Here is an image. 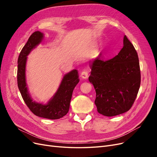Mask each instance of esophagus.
<instances>
[{
	"label": "esophagus",
	"instance_id": "1",
	"mask_svg": "<svg viewBox=\"0 0 157 157\" xmlns=\"http://www.w3.org/2000/svg\"><path fill=\"white\" fill-rule=\"evenodd\" d=\"M82 78H87L88 77V71L87 70H84L80 74Z\"/></svg>",
	"mask_w": 157,
	"mask_h": 157
}]
</instances>
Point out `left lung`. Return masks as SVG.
<instances>
[{"label":"left lung","instance_id":"left-lung-1","mask_svg":"<svg viewBox=\"0 0 157 157\" xmlns=\"http://www.w3.org/2000/svg\"><path fill=\"white\" fill-rule=\"evenodd\" d=\"M123 48L116 56L105 59L101 54L91 61L88 78L96 90L95 104L99 113L106 117L129 111L134 104L141 83L139 58L126 35Z\"/></svg>","mask_w":157,"mask_h":157}]
</instances>
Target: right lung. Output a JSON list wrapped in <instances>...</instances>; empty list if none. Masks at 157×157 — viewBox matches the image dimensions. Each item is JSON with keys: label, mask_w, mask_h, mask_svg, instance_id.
I'll return each mask as SVG.
<instances>
[{"label": "right lung", "mask_w": 157, "mask_h": 157, "mask_svg": "<svg viewBox=\"0 0 157 157\" xmlns=\"http://www.w3.org/2000/svg\"><path fill=\"white\" fill-rule=\"evenodd\" d=\"M43 36V34L40 31L33 33L19 55L17 73V86L23 100L33 114L36 116L48 119H59L66 115L69 111L73 90L79 82L78 72L77 69H73L64 75L58 90L47 104L33 101L28 92L26 84L27 56L33 48L40 43Z\"/></svg>", "instance_id": "obj_1"}]
</instances>
